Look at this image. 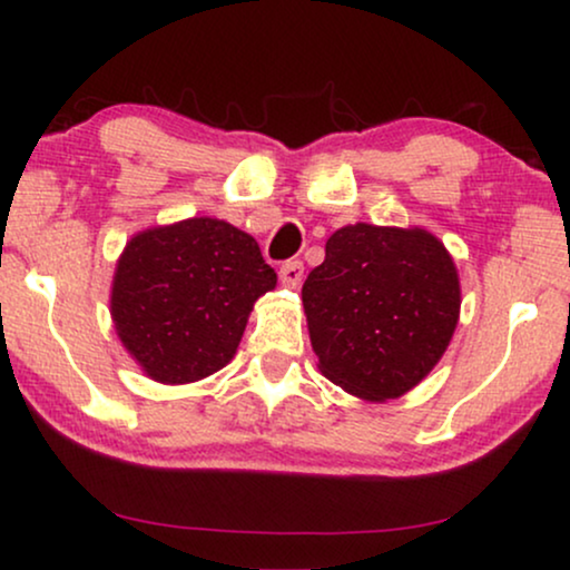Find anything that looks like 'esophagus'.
Masks as SVG:
<instances>
[{"mask_svg":"<svg viewBox=\"0 0 570 570\" xmlns=\"http://www.w3.org/2000/svg\"><path fill=\"white\" fill-rule=\"evenodd\" d=\"M278 276H281V284L289 286V289H297L302 284V276H305V265H302V261H286L281 265Z\"/></svg>","mask_w":570,"mask_h":570,"instance_id":"esophagus-1","label":"esophagus"}]
</instances>
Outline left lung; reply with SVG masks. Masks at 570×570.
I'll return each instance as SVG.
<instances>
[{
    "mask_svg": "<svg viewBox=\"0 0 570 570\" xmlns=\"http://www.w3.org/2000/svg\"><path fill=\"white\" fill-rule=\"evenodd\" d=\"M302 302L323 375L385 401L414 389L443 356L461 289L449 249L430 232L354 224L325 242Z\"/></svg>",
    "mask_w": 570,
    "mask_h": 570,
    "instance_id": "8db88e82",
    "label": "left lung"
}]
</instances>
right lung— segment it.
<instances>
[{"instance_id": "1", "label": "right lung", "mask_w": 570, "mask_h": 570, "mask_svg": "<svg viewBox=\"0 0 570 570\" xmlns=\"http://www.w3.org/2000/svg\"><path fill=\"white\" fill-rule=\"evenodd\" d=\"M273 286L276 271L249 234L218 218H187L127 242L111 317L148 377L193 383L232 360L255 299Z\"/></svg>"}]
</instances>
